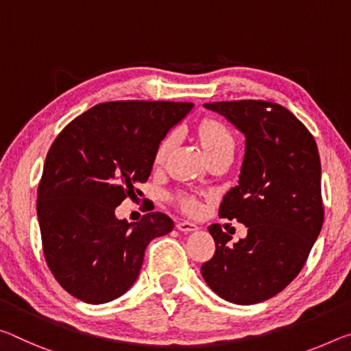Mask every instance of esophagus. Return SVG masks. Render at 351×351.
<instances>
[{
	"label": "esophagus",
	"instance_id": "obj_1",
	"mask_svg": "<svg viewBox=\"0 0 351 351\" xmlns=\"http://www.w3.org/2000/svg\"><path fill=\"white\" fill-rule=\"evenodd\" d=\"M176 228L182 232H192L197 230V225L192 223V221H189V220H178Z\"/></svg>",
	"mask_w": 351,
	"mask_h": 351
}]
</instances>
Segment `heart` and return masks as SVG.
<instances>
[{"instance_id": "heart-1", "label": "heart", "mask_w": 351, "mask_h": 351, "mask_svg": "<svg viewBox=\"0 0 351 351\" xmlns=\"http://www.w3.org/2000/svg\"><path fill=\"white\" fill-rule=\"evenodd\" d=\"M198 136H199V141L203 143L204 152L209 158H213V156L223 152L234 153V148H236L234 136H232L231 130L228 128L225 121H221L219 119H204L202 123L198 125ZM171 145H173V134L165 136L162 141L159 142L158 148H156V154H154L156 162H162V160L167 158V154H169ZM175 199L182 209L187 210V213H195L199 206L197 197H193L191 193H186V192L178 193Z\"/></svg>"}]
</instances>
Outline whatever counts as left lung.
<instances>
[{"mask_svg": "<svg viewBox=\"0 0 351 351\" xmlns=\"http://www.w3.org/2000/svg\"><path fill=\"white\" fill-rule=\"evenodd\" d=\"M245 134L239 184L220 203L221 219L248 228L230 245L209 226L215 253L202 275L217 295L254 304L281 292L300 271L324 225L320 158L314 136L285 106L264 99L206 103Z\"/></svg>", "mask_w": 351, "mask_h": 351, "instance_id": "obj_1", "label": "left lung"}]
</instances>
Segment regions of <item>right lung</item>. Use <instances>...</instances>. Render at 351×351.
I'll use <instances>...</instances> for the list:
<instances>
[{
    "mask_svg": "<svg viewBox=\"0 0 351 351\" xmlns=\"http://www.w3.org/2000/svg\"><path fill=\"white\" fill-rule=\"evenodd\" d=\"M192 103L109 101L76 117L56 137L37 189L45 261L70 295L90 304L119 298L137 280L145 248L173 230L162 213L137 223L115 217L152 173L156 148Z\"/></svg>",
    "mask_w": 351,
    "mask_h": 351,
    "instance_id": "add662e5",
    "label": "right lung"
}]
</instances>
